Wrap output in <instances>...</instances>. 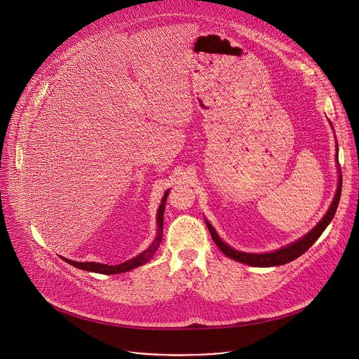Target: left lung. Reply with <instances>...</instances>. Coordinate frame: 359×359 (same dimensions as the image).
<instances>
[{"instance_id": "8db88e82", "label": "left lung", "mask_w": 359, "mask_h": 359, "mask_svg": "<svg viewBox=\"0 0 359 359\" xmlns=\"http://www.w3.org/2000/svg\"><path fill=\"white\" fill-rule=\"evenodd\" d=\"M332 126V125H331ZM337 166H338V187L334 196V200L331 203V206L328 209V212L324 215V217L318 222V224L311 230L306 233L305 236L299 237L297 241L281 247L276 251H270V252H245V251H238L233 247H230L227 243H224L217 231L215 230V227L209 223V220H204L206 222V226L212 234V238L215 240L216 245L220 248V251H223L227 257L247 264V266H252V267H274V266H283L287 264L295 259H298L299 255H302L306 250H309L317 240L318 237L324 233V230L327 229V226L331 223V220L335 216L337 208H338V203H339V197H341V189H342V175H341V169L338 165V144H337Z\"/></svg>"}]
</instances>
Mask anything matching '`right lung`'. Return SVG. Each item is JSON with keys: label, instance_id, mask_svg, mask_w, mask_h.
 I'll use <instances>...</instances> for the list:
<instances>
[{"label": "right lung", "instance_id": "right-lung-1", "mask_svg": "<svg viewBox=\"0 0 359 359\" xmlns=\"http://www.w3.org/2000/svg\"><path fill=\"white\" fill-rule=\"evenodd\" d=\"M169 191L168 190L163 197H162V201H161V206L158 209V217H156V223H158V233H156V237L155 240L151 241V244L144 250L142 251L140 254H137L136 257L125 262V263H121V264H116V266H109V264H102V263H92V262H88V263H81V262H74V260H68V259H64L68 264L79 269V270H85V271H90V273H97V274H121V273H126V271H130L139 266H143L146 264L147 262H150V259L153 257V254L156 252V250L159 248L161 243H162V237H163V213H165V206H166V200H168V196H169Z\"/></svg>", "mask_w": 359, "mask_h": 359}]
</instances>
